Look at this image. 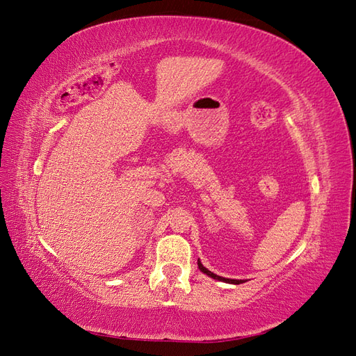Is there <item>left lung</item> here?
Listing matches in <instances>:
<instances>
[{
  "mask_svg": "<svg viewBox=\"0 0 356 356\" xmlns=\"http://www.w3.org/2000/svg\"><path fill=\"white\" fill-rule=\"evenodd\" d=\"M197 266H199V268L200 270L203 272V273H207L208 276H211V277H213V279H218V281H222V282H229V284H243L245 281H238V279H227V277H221V276H218V275H215V273H212V272H209L207 267H203V264L197 260Z\"/></svg>",
  "mask_w": 356,
  "mask_h": 356,
  "instance_id": "8db88e82",
  "label": "left lung"
}]
</instances>
